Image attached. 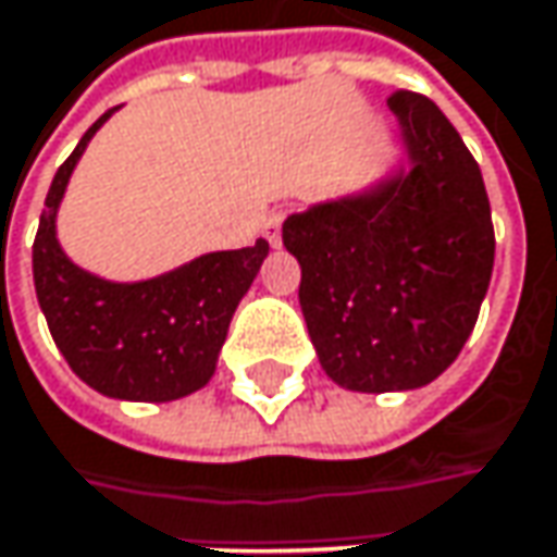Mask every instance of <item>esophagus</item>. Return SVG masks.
<instances>
[{
	"mask_svg": "<svg viewBox=\"0 0 557 557\" xmlns=\"http://www.w3.org/2000/svg\"><path fill=\"white\" fill-rule=\"evenodd\" d=\"M280 226H283V211H274L264 220V239L274 248L280 246Z\"/></svg>",
	"mask_w": 557,
	"mask_h": 557,
	"instance_id": "obj_1",
	"label": "esophagus"
}]
</instances>
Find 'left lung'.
I'll use <instances>...</instances> for the list:
<instances>
[{"label":"left lung","instance_id":"obj_1","mask_svg":"<svg viewBox=\"0 0 557 557\" xmlns=\"http://www.w3.org/2000/svg\"><path fill=\"white\" fill-rule=\"evenodd\" d=\"M387 107L400 166L283 223L318 362L362 394L442 375L473 334L495 264L485 182L457 128L412 90L391 94Z\"/></svg>","mask_w":557,"mask_h":557}]
</instances>
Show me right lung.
Returning <instances> with one entry per match:
<instances>
[{
    "mask_svg": "<svg viewBox=\"0 0 557 557\" xmlns=\"http://www.w3.org/2000/svg\"><path fill=\"white\" fill-rule=\"evenodd\" d=\"M103 113L55 170L34 239V286L50 334L72 372L103 397L166 404L213 377L233 311L268 258V243L208 251L160 277L119 283L78 268L55 236V213Z\"/></svg>",
    "mask_w": 557,
    "mask_h": 557,
    "instance_id": "1",
    "label": "right lung"
}]
</instances>
